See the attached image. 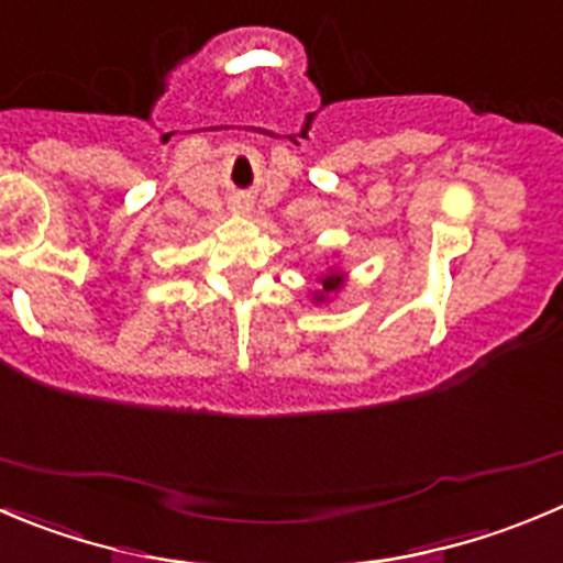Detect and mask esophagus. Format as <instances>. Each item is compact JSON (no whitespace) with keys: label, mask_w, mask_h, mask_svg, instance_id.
I'll return each instance as SVG.
<instances>
[{"label":"esophagus","mask_w":563,"mask_h":563,"mask_svg":"<svg viewBox=\"0 0 563 563\" xmlns=\"http://www.w3.org/2000/svg\"><path fill=\"white\" fill-rule=\"evenodd\" d=\"M232 210H234V212H249L251 207H249V201H234Z\"/></svg>","instance_id":"obj_1"}]
</instances>
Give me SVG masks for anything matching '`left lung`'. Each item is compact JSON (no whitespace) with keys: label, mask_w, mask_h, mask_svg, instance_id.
<instances>
[{"label":"left lung","mask_w":563,"mask_h":563,"mask_svg":"<svg viewBox=\"0 0 563 563\" xmlns=\"http://www.w3.org/2000/svg\"><path fill=\"white\" fill-rule=\"evenodd\" d=\"M320 285H323V290L314 292V301H325L329 296H334V292L342 290V285H345V273H325L323 278H320Z\"/></svg>","instance_id":"obj_1"}]
</instances>
